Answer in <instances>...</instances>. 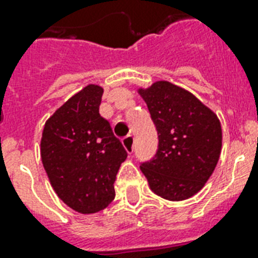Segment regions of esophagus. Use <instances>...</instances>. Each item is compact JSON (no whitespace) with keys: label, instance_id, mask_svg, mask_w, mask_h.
Here are the masks:
<instances>
[{"label":"esophagus","instance_id":"esophagus-1","mask_svg":"<svg viewBox=\"0 0 258 258\" xmlns=\"http://www.w3.org/2000/svg\"><path fill=\"white\" fill-rule=\"evenodd\" d=\"M123 146H124L125 151L128 154L134 153V145H135V139H134L133 135H128V137H125L123 141H121Z\"/></svg>","mask_w":258,"mask_h":258}]
</instances>
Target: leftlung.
I'll use <instances>...</instances> for the list:
<instances>
[{
  "label": "left lung",
  "mask_w": 258,
  "mask_h": 258,
  "mask_svg": "<svg viewBox=\"0 0 258 258\" xmlns=\"http://www.w3.org/2000/svg\"><path fill=\"white\" fill-rule=\"evenodd\" d=\"M138 92L159 139L155 157L142 163V172L157 196L187 200L204 187L220 159V119L191 92L165 80Z\"/></svg>",
  "instance_id": "8db88e82"
}]
</instances>
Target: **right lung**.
Segmentation results:
<instances>
[{
    "mask_svg": "<svg viewBox=\"0 0 258 258\" xmlns=\"http://www.w3.org/2000/svg\"><path fill=\"white\" fill-rule=\"evenodd\" d=\"M103 88L89 84L44 125L41 161L58 198L75 212L93 214L115 198L113 183L127 158L108 120L100 116Z\"/></svg>",
    "mask_w": 258,
    "mask_h": 258,
    "instance_id": "obj_1",
    "label": "right lung"
}]
</instances>
